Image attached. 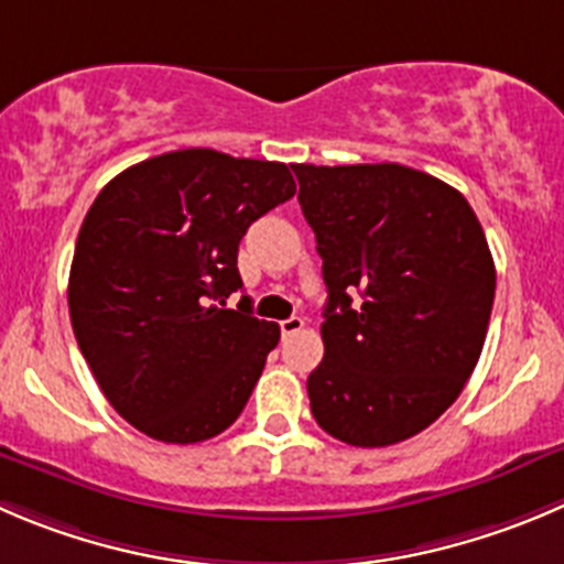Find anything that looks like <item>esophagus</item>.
Here are the masks:
<instances>
[{
  "instance_id": "obj_1",
  "label": "esophagus",
  "mask_w": 564,
  "mask_h": 564,
  "mask_svg": "<svg viewBox=\"0 0 564 564\" xmlns=\"http://www.w3.org/2000/svg\"><path fill=\"white\" fill-rule=\"evenodd\" d=\"M279 329H282V337H291V335H296V332L304 329V321L299 318V315H293V318L279 321Z\"/></svg>"
}]
</instances>
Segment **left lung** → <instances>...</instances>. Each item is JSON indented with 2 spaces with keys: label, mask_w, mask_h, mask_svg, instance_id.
<instances>
[{
  "label": "left lung",
  "mask_w": 564,
  "mask_h": 564,
  "mask_svg": "<svg viewBox=\"0 0 564 564\" xmlns=\"http://www.w3.org/2000/svg\"><path fill=\"white\" fill-rule=\"evenodd\" d=\"M324 260V359L310 410L348 446L423 432L479 362L496 265L465 196L399 163L293 165Z\"/></svg>",
  "instance_id": "left-lung-1"
}]
</instances>
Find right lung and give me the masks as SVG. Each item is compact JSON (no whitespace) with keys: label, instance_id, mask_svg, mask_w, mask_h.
Here are the masks:
<instances>
[{"label":"right lung","instance_id":"1","mask_svg":"<svg viewBox=\"0 0 564 564\" xmlns=\"http://www.w3.org/2000/svg\"><path fill=\"white\" fill-rule=\"evenodd\" d=\"M296 193L285 163L180 149L112 176L79 227L74 337L101 393L138 432L202 443L243 412L279 326L227 299L246 229Z\"/></svg>","mask_w":564,"mask_h":564}]
</instances>
